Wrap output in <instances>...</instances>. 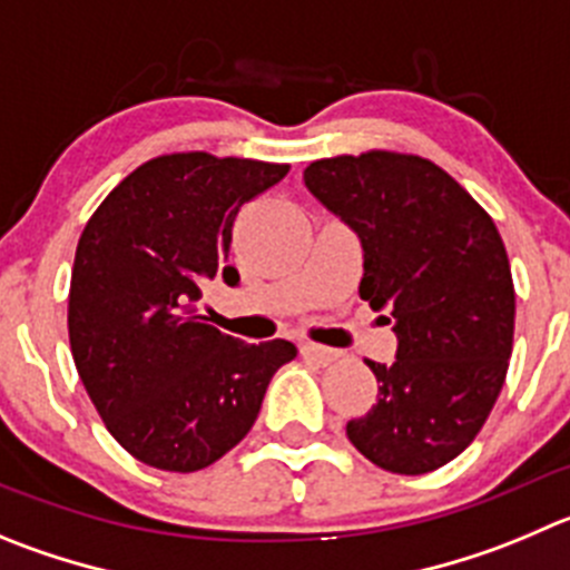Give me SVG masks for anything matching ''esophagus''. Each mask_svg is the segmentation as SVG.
<instances>
[{
    "mask_svg": "<svg viewBox=\"0 0 570 570\" xmlns=\"http://www.w3.org/2000/svg\"><path fill=\"white\" fill-rule=\"evenodd\" d=\"M301 354L317 365H328L337 360V351L326 348V345H315V343H301Z\"/></svg>",
    "mask_w": 570,
    "mask_h": 570,
    "instance_id": "obj_1",
    "label": "esophagus"
}]
</instances>
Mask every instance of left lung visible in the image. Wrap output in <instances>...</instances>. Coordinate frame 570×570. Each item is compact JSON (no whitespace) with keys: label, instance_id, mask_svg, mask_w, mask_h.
<instances>
[{"label":"left lung","instance_id":"1","mask_svg":"<svg viewBox=\"0 0 570 570\" xmlns=\"http://www.w3.org/2000/svg\"><path fill=\"white\" fill-rule=\"evenodd\" d=\"M317 202L363 244L360 297L387 309L393 365L371 363L380 393L345 424L376 466L424 475L481 433L507 380L514 284L489 213L430 159L365 151L303 171Z\"/></svg>","mask_w":570,"mask_h":570}]
</instances>
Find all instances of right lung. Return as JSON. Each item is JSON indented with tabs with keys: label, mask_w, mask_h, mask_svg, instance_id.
Wrapping results in <instances>:
<instances>
[{
	"label": "right lung",
	"mask_w": 570,
	"mask_h": 570,
	"mask_svg": "<svg viewBox=\"0 0 570 570\" xmlns=\"http://www.w3.org/2000/svg\"><path fill=\"white\" fill-rule=\"evenodd\" d=\"M289 165L165 154L117 185L81 233L69 284V345L106 430L165 472L219 461L255 424L289 340L244 343L196 315L202 284H238L233 222Z\"/></svg>",
	"instance_id": "obj_1"
}]
</instances>
